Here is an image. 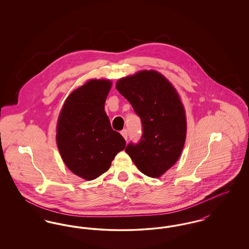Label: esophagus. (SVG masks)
I'll return each instance as SVG.
<instances>
[{"mask_svg":"<svg viewBox=\"0 0 249 249\" xmlns=\"http://www.w3.org/2000/svg\"><path fill=\"white\" fill-rule=\"evenodd\" d=\"M121 135L124 137L125 140H127V139H128V131H127V130H122V131H121Z\"/></svg>","mask_w":249,"mask_h":249,"instance_id":"1","label":"esophagus"}]
</instances>
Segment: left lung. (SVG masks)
Returning <instances> with one entry per match:
<instances>
[{
    "instance_id": "left-lung-1",
    "label": "left lung",
    "mask_w": 249,
    "mask_h": 249,
    "mask_svg": "<svg viewBox=\"0 0 249 249\" xmlns=\"http://www.w3.org/2000/svg\"><path fill=\"white\" fill-rule=\"evenodd\" d=\"M116 89L142 121L140 141L130 142L125 151L143 175L160 178L178 161L186 141L187 120L179 95L153 70L120 78Z\"/></svg>"
}]
</instances>
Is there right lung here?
<instances>
[{"instance_id":"1","label":"right lung","mask_w":249,"mask_h":249,"mask_svg":"<svg viewBox=\"0 0 249 249\" xmlns=\"http://www.w3.org/2000/svg\"><path fill=\"white\" fill-rule=\"evenodd\" d=\"M111 87L108 79L89 80L68 96L59 113L56 139L61 159L86 180L106 173L126 145L105 111Z\"/></svg>"}]
</instances>
